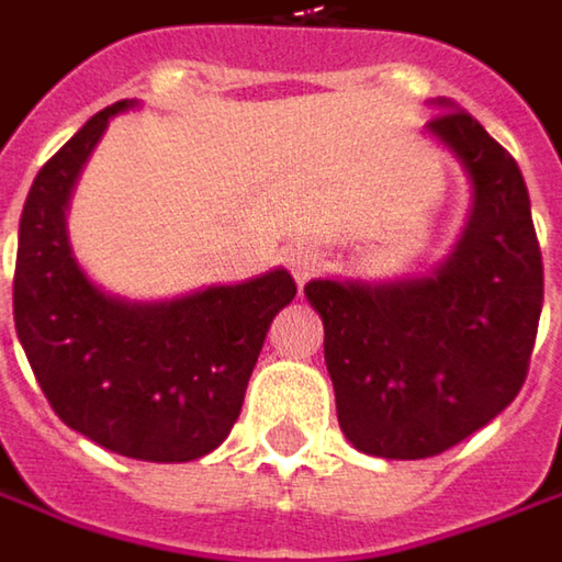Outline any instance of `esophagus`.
Here are the masks:
<instances>
[{"mask_svg": "<svg viewBox=\"0 0 562 562\" xmlns=\"http://www.w3.org/2000/svg\"><path fill=\"white\" fill-rule=\"evenodd\" d=\"M323 265H326V256L319 249H313V246H297V249L288 252V268H291V274H294V281L301 288L310 278H316L323 271Z\"/></svg>", "mask_w": 562, "mask_h": 562, "instance_id": "esophagus-1", "label": "esophagus"}]
</instances>
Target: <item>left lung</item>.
Masks as SVG:
<instances>
[{"mask_svg": "<svg viewBox=\"0 0 562 562\" xmlns=\"http://www.w3.org/2000/svg\"><path fill=\"white\" fill-rule=\"evenodd\" d=\"M428 121L473 184L458 246L428 278L310 281L345 438L374 458H435L518 396L543 306V261L518 162L451 99Z\"/></svg>", "mask_w": 562, "mask_h": 562, "instance_id": "1", "label": "left lung"}]
</instances>
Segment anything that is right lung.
<instances>
[{
  "label": "right lung",
  "instance_id": "obj_1",
  "mask_svg": "<svg viewBox=\"0 0 562 562\" xmlns=\"http://www.w3.org/2000/svg\"><path fill=\"white\" fill-rule=\"evenodd\" d=\"M117 101L44 162L27 191L15 259V333L69 428L137 461L211 454L239 419L265 333L297 284L284 268L179 301L131 303L89 281L66 236L76 179Z\"/></svg>",
  "mask_w": 562,
  "mask_h": 562
}]
</instances>
